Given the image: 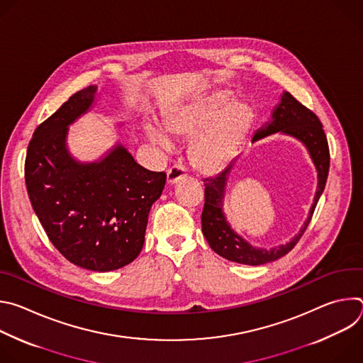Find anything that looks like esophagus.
<instances>
[{"mask_svg":"<svg viewBox=\"0 0 363 363\" xmlns=\"http://www.w3.org/2000/svg\"><path fill=\"white\" fill-rule=\"evenodd\" d=\"M184 177H186V171H185V168H182V167H179V165H174V167H171L169 169H168V172H167V181H168V184H175L177 181H179L181 178H184Z\"/></svg>","mask_w":363,"mask_h":363,"instance_id":"34e87169","label":"esophagus"}]
</instances>
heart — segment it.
I'll list each match as a JSON object with an SVG mask.
<instances>
[{"instance_id": "obj_1", "label": "heart", "mask_w": 363, "mask_h": 363, "mask_svg": "<svg viewBox=\"0 0 363 363\" xmlns=\"http://www.w3.org/2000/svg\"><path fill=\"white\" fill-rule=\"evenodd\" d=\"M230 101L228 91H216L174 109L165 119V130L169 136L194 138L189 161L203 175L218 174L228 167L251 129V109L244 103L230 105ZM149 138L171 149V140L160 130L150 128Z\"/></svg>"}]
</instances>
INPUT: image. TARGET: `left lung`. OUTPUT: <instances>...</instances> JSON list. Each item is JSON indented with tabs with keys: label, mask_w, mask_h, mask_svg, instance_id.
<instances>
[{
	"label": "left lung",
	"mask_w": 363,
	"mask_h": 363,
	"mask_svg": "<svg viewBox=\"0 0 363 363\" xmlns=\"http://www.w3.org/2000/svg\"><path fill=\"white\" fill-rule=\"evenodd\" d=\"M277 132L298 139L300 142H303V145L307 147L310 153V158H312L318 171V191L315 195L313 205L312 208H310L308 218L306 220L300 233L294 235L291 241L274 247L272 250L255 248L250 245L244 238H241L237 233H234L223 213L225 185L233 165L225 168L214 178L203 179L205 203L201 214L202 234L206 238V241H208L210 247L217 254L227 258L230 262L247 266H260L276 262L280 257L286 255L290 250H293V247L298 242L303 233L306 231L310 220L313 217L316 203L326 186L330 167V153L323 125L312 111L301 105V103L296 100L289 91L283 93L281 101L273 112L272 122L257 130V133L252 138V142Z\"/></svg>",
	"instance_id": "8db88e82"
}]
</instances>
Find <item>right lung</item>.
I'll use <instances>...</instances> for the list:
<instances>
[{
    "instance_id": "1",
    "label": "right lung",
    "mask_w": 363,
    "mask_h": 363,
    "mask_svg": "<svg viewBox=\"0 0 363 363\" xmlns=\"http://www.w3.org/2000/svg\"><path fill=\"white\" fill-rule=\"evenodd\" d=\"M96 90H79L38 125L24 175L33 210L51 244L70 263L105 273L139 255L150 206L161 196L167 174L145 169L121 143L97 162L72 158L69 125L90 109Z\"/></svg>"
}]
</instances>
